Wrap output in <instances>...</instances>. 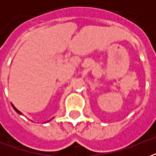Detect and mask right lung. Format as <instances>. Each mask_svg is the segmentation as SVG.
Masks as SVG:
<instances>
[{
    "label": "right lung",
    "mask_w": 156,
    "mask_h": 156,
    "mask_svg": "<svg viewBox=\"0 0 156 156\" xmlns=\"http://www.w3.org/2000/svg\"><path fill=\"white\" fill-rule=\"evenodd\" d=\"M12 107H13V109H14V110H15V111H16V112H18V114H20V115H21V114H22V112H20V111H18V109L16 108L15 107L13 106V104H12Z\"/></svg>",
    "instance_id": "right-lung-1"
}]
</instances>
